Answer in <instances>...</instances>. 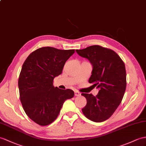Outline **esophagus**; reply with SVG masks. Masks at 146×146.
Instances as JSON below:
<instances>
[{
	"mask_svg": "<svg viewBox=\"0 0 146 146\" xmlns=\"http://www.w3.org/2000/svg\"><path fill=\"white\" fill-rule=\"evenodd\" d=\"M74 95H75V96H80V93H79V92H77V91H75L74 92Z\"/></svg>",
	"mask_w": 146,
	"mask_h": 146,
	"instance_id": "1",
	"label": "esophagus"
}]
</instances>
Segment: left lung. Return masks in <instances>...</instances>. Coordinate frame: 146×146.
Returning <instances> with one entry per match:
<instances>
[{
	"label": "left lung",
	"mask_w": 146,
	"mask_h": 146,
	"mask_svg": "<svg viewBox=\"0 0 146 146\" xmlns=\"http://www.w3.org/2000/svg\"><path fill=\"white\" fill-rule=\"evenodd\" d=\"M76 52L93 66L88 82L100 89L96 96L81 94L87 99L82 110L88 119L103 122L113 114L122 101L126 87L125 65L116 52L99 45L77 49Z\"/></svg>",
	"instance_id": "8db88e82"
}]
</instances>
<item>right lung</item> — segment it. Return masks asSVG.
Listing matches in <instances>:
<instances>
[{"instance_id":"add662e5","label":"right lung","mask_w":146,"mask_h":146,"mask_svg":"<svg viewBox=\"0 0 146 146\" xmlns=\"http://www.w3.org/2000/svg\"><path fill=\"white\" fill-rule=\"evenodd\" d=\"M74 52L75 49L42 47L32 52L23 63L19 79L20 99L27 116L39 125L54 121L64 102L74 96L73 90L53 85L54 77L61 74Z\"/></svg>"}]
</instances>
